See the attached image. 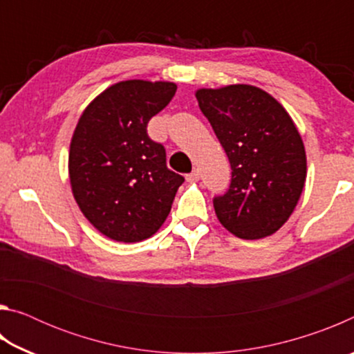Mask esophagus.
Returning <instances> with one entry per match:
<instances>
[{
    "mask_svg": "<svg viewBox=\"0 0 354 354\" xmlns=\"http://www.w3.org/2000/svg\"><path fill=\"white\" fill-rule=\"evenodd\" d=\"M185 179H187V183H195V181H198V179H200V170H198V169H195L194 171H190L189 175H185Z\"/></svg>",
    "mask_w": 354,
    "mask_h": 354,
    "instance_id": "esophagus-1",
    "label": "esophagus"
}]
</instances>
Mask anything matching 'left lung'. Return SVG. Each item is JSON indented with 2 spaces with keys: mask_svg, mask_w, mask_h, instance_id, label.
<instances>
[{
  "mask_svg": "<svg viewBox=\"0 0 354 354\" xmlns=\"http://www.w3.org/2000/svg\"><path fill=\"white\" fill-rule=\"evenodd\" d=\"M198 106L231 164V184L215 196L217 218L245 241L272 236L295 209L306 181V151L289 113L248 84L200 88Z\"/></svg>",
  "mask_w": 354,
  "mask_h": 354,
  "instance_id": "obj_1",
  "label": "left lung"
}]
</instances>
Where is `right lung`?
Wrapping results in <instances>:
<instances>
[{
  "mask_svg": "<svg viewBox=\"0 0 354 354\" xmlns=\"http://www.w3.org/2000/svg\"><path fill=\"white\" fill-rule=\"evenodd\" d=\"M175 92V82H117L76 124L68 154L71 192L84 217L112 241L134 243L158 232L184 183L167 169L165 148L147 134L149 120Z\"/></svg>",
  "mask_w": 354,
  "mask_h": 354,
  "instance_id": "obj_1",
  "label": "right lung"
}]
</instances>
